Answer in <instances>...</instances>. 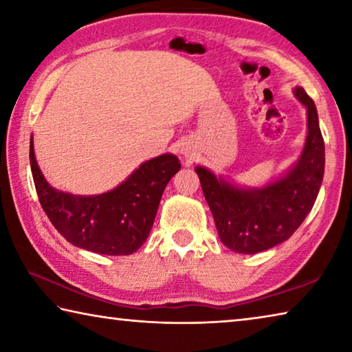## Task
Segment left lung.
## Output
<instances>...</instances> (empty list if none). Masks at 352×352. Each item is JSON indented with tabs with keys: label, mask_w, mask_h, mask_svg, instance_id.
Wrapping results in <instances>:
<instances>
[{
	"label": "left lung",
	"mask_w": 352,
	"mask_h": 352,
	"mask_svg": "<svg viewBox=\"0 0 352 352\" xmlns=\"http://www.w3.org/2000/svg\"><path fill=\"white\" fill-rule=\"evenodd\" d=\"M295 96L307 109V136L300 160L283 178L264 188L242 189L195 168L220 241L236 253L254 254L287 241L317 200L324 141L314 100L302 88H295Z\"/></svg>",
	"instance_id": "obj_1"
}]
</instances>
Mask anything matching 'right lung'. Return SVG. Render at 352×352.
Instances as JSON below:
<instances>
[{"instance_id":"1","label":"right lung","mask_w":352,"mask_h":352,"mask_svg":"<svg viewBox=\"0 0 352 352\" xmlns=\"http://www.w3.org/2000/svg\"><path fill=\"white\" fill-rule=\"evenodd\" d=\"M29 160L40 205L58 233L76 247L109 256L132 254L146 242L166 184L182 168L175 155L164 153L142 163L109 192L74 195L45 180L32 138Z\"/></svg>"}]
</instances>
